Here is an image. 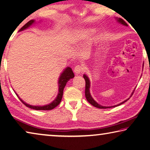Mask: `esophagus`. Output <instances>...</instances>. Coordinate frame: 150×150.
<instances>
[{
	"instance_id": "esophagus-1",
	"label": "esophagus",
	"mask_w": 150,
	"mask_h": 150,
	"mask_svg": "<svg viewBox=\"0 0 150 150\" xmlns=\"http://www.w3.org/2000/svg\"><path fill=\"white\" fill-rule=\"evenodd\" d=\"M74 72L76 74H80L81 72H83V67L80 65L76 66L74 69Z\"/></svg>"
}]
</instances>
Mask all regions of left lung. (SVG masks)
Masks as SVG:
<instances>
[{
	"instance_id": "obj_1",
	"label": "left lung",
	"mask_w": 150,
	"mask_h": 150,
	"mask_svg": "<svg viewBox=\"0 0 150 150\" xmlns=\"http://www.w3.org/2000/svg\"><path fill=\"white\" fill-rule=\"evenodd\" d=\"M117 19V21L118 23H120L121 25H125V26H128V25L127 24V23L123 20L121 18H115ZM83 78L85 79V80H86V90H85V95H86V99L89 102V103L93 105V106L96 107V108H101V109H106V108H113V107H115V106H120L121 105V104H123L124 103H125L127 100H128L129 99V98H127V99L124 100L122 103H121L120 104H117V105H115V106H103L102 105H100L99 104H98L97 102H96L94 99H93V97H91V93H90V91H89V88H90V80H89V78H88V76H87L86 74H83ZM134 91H132V94L131 95V97L133 94Z\"/></svg>"
}]
</instances>
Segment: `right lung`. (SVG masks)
<instances>
[{"label": "right lung", "mask_w": 150, "mask_h": 150, "mask_svg": "<svg viewBox=\"0 0 150 150\" xmlns=\"http://www.w3.org/2000/svg\"><path fill=\"white\" fill-rule=\"evenodd\" d=\"M35 23V20L34 19H32V20L29 21V22H27L26 24H25L23 27L21 28V29L19 31L24 30L25 29H27V28H29L30 27L31 25H33ZM74 77V72H73L72 69L70 67H67L65 69L63 70V72L61 73L60 76L59 78V80H58V86H59V92L57 97L55 98V100L52 101V103H50L49 104H46V105H44V106H32L30 105V104H27L26 103L21 99L18 95L16 93V95L19 97V100H20L23 103L25 106L27 107H29L30 108H32L34 110H52L54 108H55L56 106H58L59 103H61L62 97H63V90L64 87H65L67 83L69 81L70 79H72Z\"/></svg>", "instance_id": "right-lung-1"}]
</instances>
